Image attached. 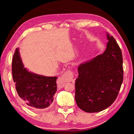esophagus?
<instances>
[{
    "label": "esophagus",
    "mask_w": 134,
    "mask_h": 134,
    "mask_svg": "<svg viewBox=\"0 0 134 134\" xmlns=\"http://www.w3.org/2000/svg\"><path fill=\"white\" fill-rule=\"evenodd\" d=\"M74 74L71 70H67L66 71L64 72V74L58 78L57 80V85L58 87H64V83L65 82H73L74 80Z\"/></svg>",
    "instance_id": "obj_1"
}]
</instances>
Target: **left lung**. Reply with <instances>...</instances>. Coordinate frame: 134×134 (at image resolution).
Masks as SVG:
<instances>
[{
  "instance_id": "1",
  "label": "left lung",
  "mask_w": 134,
  "mask_h": 134,
  "mask_svg": "<svg viewBox=\"0 0 134 134\" xmlns=\"http://www.w3.org/2000/svg\"><path fill=\"white\" fill-rule=\"evenodd\" d=\"M102 54L81 63L75 81L78 107L88 113L98 112L112 105L118 95L124 78L121 49L112 36Z\"/></svg>"
}]
</instances>
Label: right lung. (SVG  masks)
<instances>
[{
    "label": "right lung",
    "instance_id": "obj_1",
    "mask_svg": "<svg viewBox=\"0 0 134 134\" xmlns=\"http://www.w3.org/2000/svg\"><path fill=\"white\" fill-rule=\"evenodd\" d=\"M12 71L16 90L26 106L39 110L51 105L57 90V77H46L28 71L22 63L19 48L16 49L13 54Z\"/></svg>",
    "mask_w": 134,
    "mask_h": 134
}]
</instances>
